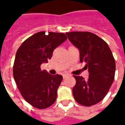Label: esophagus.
Here are the masks:
<instances>
[{
  "mask_svg": "<svg viewBox=\"0 0 125 125\" xmlns=\"http://www.w3.org/2000/svg\"><path fill=\"white\" fill-rule=\"evenodd\" d=\"M69 76V75L68 74H63V79L65 78H67V77H68Z\"/></svg>",
  "mask_w": 125,
  "mask_h": 125,
  "instance_id": "esophagus-1",
  "label": "esophagus"
}]
</instances>
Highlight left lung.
I'll return each instance as SVG.
<instances>
[{
    "label": "left lung",
    "mask_w": 125,
    "mask_h": 125,
    "mask_svg": "<svg viewBox=\"0 0 125 125\" xmlns=\"http://www.w3.org/2000/svg\"><path fill=\"white\" fill-rule=\"evenodd\" d=\"M80 52V62H85L88 79L73 76L76 85L72 89L79 104L90 106L100 102L107 94L115 79L116 63L108 44L90 32L73 31L65 33Z\"/></svg>",
    "instance_id": "8db88e82"
}]
</instances>
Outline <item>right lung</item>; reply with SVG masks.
Masks as SVG:
<instances>
[{
  "instance_id": "right-lung-1",
  "label": "right lung",
  "mask_w": 125,
  "mask_h": 125,
  "mask_svg": "<svg viewBox=\"0 0 125 125\" xmlns=\"http://www.w3.org/2000/svg\"><path fill=\"white\" fill-rule=\"evenodd\" d=\"M66 39L63 33L41 31L26 39L18 49L13 77L22 96L35 108L49 107L57 98L62 76L41 70V65L51 59L54 49Z\"/></svg>"
}]
</instances>
